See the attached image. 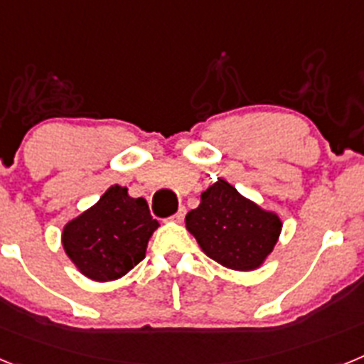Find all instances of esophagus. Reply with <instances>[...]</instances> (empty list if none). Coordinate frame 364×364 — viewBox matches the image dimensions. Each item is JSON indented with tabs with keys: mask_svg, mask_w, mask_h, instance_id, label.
<instances>
[{
	"mask_svg": "<svg viewBox=\"0 0 364 364\" xmlns=\"http://www.w3.org/2000/svg\"><path fill=\"white\" fill-rule=\"evenodd\" d=\"M184 217H186V208H180V210L176 211L175 215H173L171 220L173 222H182V220H184Z\"/></svg>",
	"mask_w": 364,
	"mask_h": 364,
	"instance_id": "esophagus-1",
	"label": "esophagus"
}]
</instances>
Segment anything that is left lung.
Returning a JSON list of instances; mask_svg holds the SVG:
<instances>
[{"instance_id": "obj_1", "label": "left lung", "mask_w": 364, "mask_h": 364, "mask_svg": "<svg viewBox=\"0 0 364 364\" xmlns=\"http://www.w3.org/2000/svg\"><path fill=\"white\" fill-rule=\"evenodd\" d=\"M186 228L215 262L237 272H252L273 252L282 222L277 213L262 210L218 178L202 193L197 210L186 215Z\"/></svg>"}]
</instances>
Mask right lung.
Returning a JSON list of instances; mask_svg holds the SVG:
<instances>
[{
  "mask_svg": "<svg viewBox=\"0 0 364 364\" xmlns=\"http://www.w3.org/2000/svg\"><path fill=\"white\" fill-rule=\"evenodd\" d=\"M159 226L146 198L129 197L127 188L117 184L95 205L67 222L63 250L85 277L117 281L146 257L147 242Z\"/></svg>",
  "mask_w": 364,
  "mask_h": 364,
  "instance_id": "add662e5",
  "label": "right lung"
}]
</instances>
